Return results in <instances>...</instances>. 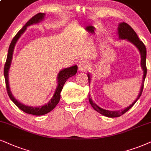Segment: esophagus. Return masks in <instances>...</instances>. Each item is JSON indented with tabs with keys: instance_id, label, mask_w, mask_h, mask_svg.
Masks as SVG:
<instances>
[{
	"instance_id": "esophagus-1",
	"label": "esophagus",
	"mask_w": 151,
	"mask_h": 151,
	"mask_svg": "<svg viewBox=\"0 0 151 151\" xmlns=\"http://www.w3.org/2000/svg\"><path fill=\"white\" fill-rule=\"evenodd\" d=\"M78 67L80 71H86L89 68V63L86 60H81L79 63Z\"/></svg>"
}]
</instances>
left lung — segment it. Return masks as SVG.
Segmentation results:
<instances>
[{"mask_svg": "<svg viewBox=\"0 0 151 151\" xmlns=\"http://www.w3.org/2000/svg\"><path fill=\"white\" fill-rule=\"evenodd\" d=\"M118 33L119 35V38L122 40H127V41L130 42L133 44V45L136 46L137 49H139V52L141 54V66H142L143 70H144V75H143V80H142V87H141L140 93L136 99V100L134 101L130 106H129L128 107L125 108V109L122 111H109L102 109L100 106L97 105L95 103L93 102V100L89 98L90 95H88V98H89V102L91 105L92 106V107L94 109L95 111L102 114L103 116H105L106 117L109 118H115V117H119L124 114L125 113L128 111L131 107H132V106L136 103L137 100H139V98H140V96L142 95L143 88H144V81L146 79V76L147 73V68H146V49L145 47L144 44L142 42V41L139 40V38L137 36V33H135V31L132 29V28L129 25H128L127 23L123 22L121 23L118 25ZM88 83H90V80H91V77H90V74H88Z\"/></svg>", "mask_w": 151, "mask_h": 151, "instance_id": "obj_1", "label": "left lung"}]
</instances>
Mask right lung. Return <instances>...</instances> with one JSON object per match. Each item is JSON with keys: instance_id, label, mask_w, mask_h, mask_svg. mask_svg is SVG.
<instances>
[{"instance_id": "add662e5", "label": "right lung", "mask_w": 151, "mask_h": 151, "mask_svg": "<svg viewBox=\"0 0 151 151\" xmlns=\"http://www.w3.org/2000/svg\"><path fill=\"white\" fill-rule=\"evenodd\" d=\"M45 16V13H38V14H35V16L32 17V18L24 25V27H23L22 29H21L17 33V35L14 36V37L13 38L12 42H11L10 45H9L6 62H5V67H4V77H5V85H6L7 92V94L9 95V98H10L11 100H12V102L16 104L17 107L19 108L21 110H22L23 111L25 112V113L32 114V115H35V116L45 115V114L50 112L51 110H53V109L55 108V106L58 104L59 101H60V92H61L65 81L69 79L70 77L75 75L77 72V65L70 67V68H65V69H63L61 71H60V72H59L58 74V77H57V79H58V86H57V88L56 89V91H55L54 94H53V96L52 97V98L51 99L50 101L47 103V104H46L45 105L42 106H39V107H34V106H29L27 105H25V104H22V103H21L20 102H19L18 100H16V99L14 98V97L12 95L9 86L8 72H9V68H10L11 62H12V55H13V51H14V46L16 45L17 42L19 40V38L21 37V35L24 33V31L26 30V28H27L28 26H30V25L37 24V23L40 22L41 21L43 20Z\"/></svg>"}]
</instances>
